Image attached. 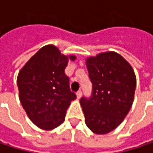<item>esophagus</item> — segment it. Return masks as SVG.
Here are the masks:
<instances>
[{
    "label": "esophagus",
    "instance_id": "1",
    "mask_svg": "<svg viewBox=\"0 0 153 153\" xmlns=\"http://www.w3.org/2000/svg\"><path fill=\"white\" fill-rule=\"evenodd\" d=\"M76 95H77V98H78V99H79V98L81 97V96H82V92H81V90H79V91L76 93Z\"/></svg>",
    "mask_w": 153,
    "mask_h": 153
}]
</instances>
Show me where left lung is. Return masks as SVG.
Returning <instances> with one entry per match:
<instances>
[{"label":"left lung","mask_w":153,"mask_h":153,"mask_svg":"<svg viewBox=\"0 0 153 153\" xmlns=\"http://www.w3.org/2000/svg\"><path fill=\"white\" fill-rule=\"evenodd\" d=\"M92 83L89 98L79 100L85 123L94 133L115 129L132 106L137 79L131 65L118 53L105 52L86 61Z\"/></svg>","instance_id":"left-lung-1"}]
</instances>
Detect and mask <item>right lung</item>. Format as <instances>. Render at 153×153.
I'll list each match as a JSON object with an SVG mask.
<instances>
[{
  "label": "right lung",
  "mask_w": 153,
  "mask_h": 153,
  "mask_svg": "<svg viewBox=\"0 0 153 153\" xmlns=\"http://www.w3.org/2000/svg\"><path fill=\"white\" fill-rule=\"evenodd\" d=\"M53 45L42 48L20 70L19 99L29 119L40 128L51 130L65 121L71 101L76 98L65 73L68 60Z\"/></svg>",
  "instance_id": "add662e5"
}]
</instances>
